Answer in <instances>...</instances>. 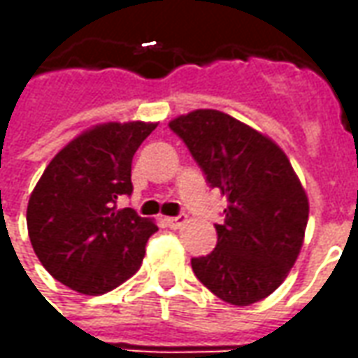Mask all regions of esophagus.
I'll return each mask as SVG.
<instances>
[{
  "instance_id": "34e87169",
  "label": "esophagus",
  "mask_w": 358,
  "mask_h": 358,
  "mask_svg": "<svg viewBox=\"0 0 358 358\" xmlns=\"http://www.w3.org/2000/svg\"><path fill=\"white\" fill-rule=\"evenodd\" d=\"M187 220L186 215H180V217H166L164 218V222H166V226H171V228H180V226L184 224Z\"/></svg>"
}]
</instances>
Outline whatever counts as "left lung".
Listing matches in <instances>:
<instances>
[{
  "label": "left lung",
  "mask_w": 358,
  "mask_h": 358,
  "mask_svg": "<svg viewBox=\"0 0 358 358\" xmlns=\"http://www.w3.org/2000/svg\"><path fill=\"white\" fill-rule=\"evenodd\" d=\"M201 166L210 187L226 195L217 248L192 259L195 276L226 303L245 307L268 297L297 261L308 199L289 159L274 141L215 109L169 122Z\"/></svg>",
  "instance_id": "8db88e82"
}]
</instances>
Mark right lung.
I'll return each mask as SVG.
<instances>
[{"label":"right lung","instance_id":"add662e5","mask_svg":"<svg viewBox=\"0 0 358 358\" xmlns=\"http://www.w3.org/2000/svg\"><path fill=\"white\" fill-rule=\"evenodd\" d=\"M155 122H105L51 159L30 195L27 224L43 268L84 295H101L134 276L159 230L118 199L132 194V157Z\"/></svg>","mask_w":358,"mask_h":358}]
</instances>
